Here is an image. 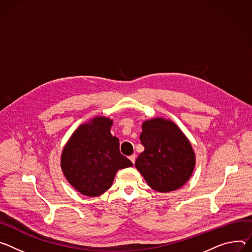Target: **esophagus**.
Segmentation results:
<instances>
[{"label":"esophagus","mask_w":252,"mask_h":252,"mask_svg":"<svg viewBox=\"0 0 252 252\" xmlns=\"http://www.w3.org/2000/svg\"><path fill=\"white\" fill-rule=\"evenodd\" d=\"M129 159L131 160L132 163H135V160H136V155L135 154H132L131 156H129Z\"/></svg>","instance_id":"1"}]
</instances>
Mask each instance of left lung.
Returning <instances> with one entry per match:
<instances>
[{
	"label": "left lung",
	"instance_id": "obj_1",
	"mask_svg": "<svg viewBox=\"0 0 252 252\" xmlns=\"http://www.w3.org/2000/svg\"><path fill=\"white\" fill-rule=\"evenodd\" d=\"M140 141L145 149L135 166L152 189L170 192L188 181L195 166V153L174 122L161 117L144 121Z\"/></svg>",
	"mask_w": 252,
	"mask_h": 252
}]
</instances>
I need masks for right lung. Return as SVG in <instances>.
Returning a JSON list of instances; mask_svg holds the SVG:
<instances>
[{
  "mask_svg": "<svg viewBox=\"0 0 252 252\" xmlns=\"http://www.w3.org/2000/svg\"><path fill=\"white\" fill-rule=\"evenodd\" d=\"M113 121L98 116L72 134L61 156V168L68 182L81 194L96 197L107 191L119 169L132 162L120 153L119 139L112 136Z\"/></svg>",
  "mask_w": 252,
  "mask_h": 252,
  "instance_id": "obj_1",
  "label": "right lung"
}]
</instances>
